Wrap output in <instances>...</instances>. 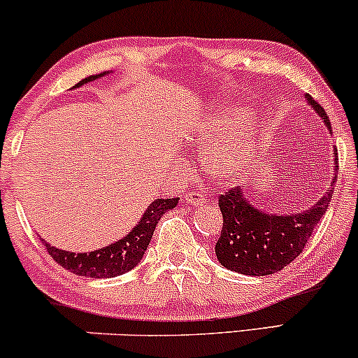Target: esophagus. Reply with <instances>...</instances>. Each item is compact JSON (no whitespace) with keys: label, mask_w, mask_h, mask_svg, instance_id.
I'll return each instance as SVG.
<instances>
[{"label":"esophagus","mask_w":358,"mask_h":358,"mask_svg":"<svg viewBox=\"0 0 358 358\" xmlns=\"http://www.w3.org/2000/svg\"><path fill=\"white\" fill-rule=\"evenodd\" d=\"M185 202L188 205H193V207H200V205L205 203V196H202L196 192H190L187 193V196H185Z\"/></svg>","instance_id":"34e87169"}]
</instances>
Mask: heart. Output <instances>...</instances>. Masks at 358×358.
Masks as SVG:
<instances>
[{"instance_id": "1", "label": "heart", "mask_w": 358, "mask_h": 358, "mask_svg": "<svg viewBox=\"0 0 358 358\" xmlns=\"http://www.w3.org/2000/svg\"><path fill=\"white\" fill-rule=\"evenodd\" d=\"M248 110L232 104H225L196 124L192 133V141L200 150H212L220 143L229 141L236 134H239L248 124ZM252 146L254 139L252 136H248L231 148H217L207 156L208 166L219 178L224 180L239 175L252 158Z\"/></svg>"}]
</instances>
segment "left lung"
<instances>
[{"instance_id": "obj_1", "label": "left lung", "mask_w": 358, "mask_h": 358, "mask_svg": "<svg viewBox=\"0 0 358 358\" xmlns=\"http://www.w3.org/2000/svg\"><path fill=\"white\" fill-rule=\"evenodd\" d=\"M310 108L323 119L331 133L330 119L322 106L306 94ZM338 156L334 150V178L330 188L308 210L273 213L250 203L241 187L220 195L219 207L224 225L215 244L217 259L225 269L245 276H268L293 262L305 249L308 239L327 212L334 193Z\"/></svg>"}]
</instances>
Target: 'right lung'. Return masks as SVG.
Wrapping results in <instances>:
<instances>
[{
    "label": "right lung",
    "mask_w": 358,
    "mask_h": 358,
    "mask_svg": "<svg viewBox=\"0 0 358 358\" xmlns=\"http://www.w3.org/2000/svg\"><path fill=\"white\" fill-rule=\"evenodd\" d=\"M109 72L97 73V76L85 77L80 80L76 87H82L87 82L97 80L101 77L108 76ZM178 196L176 199H156L155 202L148 205L146 212L133 227V231L127 232L122 239H119L113 244L106 245L92 252H71L59 248H53L52 244L43 241L45 248L55 262H59L62 268L69 269L77 276H85L92 279H104V278H116L121 274L129 273L141 262L145 256L148 245H150L151 237H153L155 227L158 224L162 215L178 205Z\"/></svg>",
    "instance_id": "right-lung-1"
}]
</instances>
